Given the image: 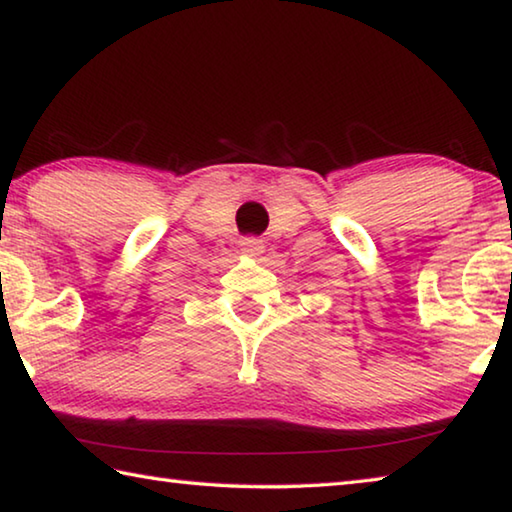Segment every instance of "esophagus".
<instances>
[{
    "mask_svg": "<svg viewBox=\"0 0 512 512\" xmlns=\"http://www.w3.org/2000/svg\"><path fill=\"white\" fill-rule=\"evenodd\" d=\"M241 250H244V253L250 257H259L264 253V241L257 237H244L241 239Z\"/></svg>",
    "mask_w": 512,
    "mask_h": 512,
    "instance_id": "esophagus-1",
    "label": "esophagus"
}]
</instances>
